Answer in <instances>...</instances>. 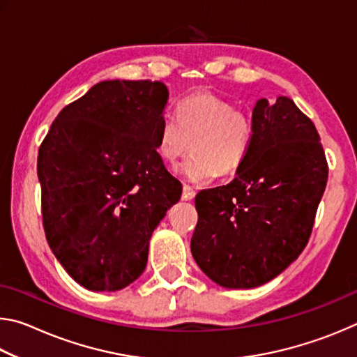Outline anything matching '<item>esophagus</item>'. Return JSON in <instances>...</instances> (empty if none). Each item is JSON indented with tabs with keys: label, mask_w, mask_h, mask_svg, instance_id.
<instances>
[{
	"label": "esophagus",
	"mask_w": 357,
	"mask_h": 357,
	"mask_svg": "<svg viewBox=\"0 0 357 357\" xmlns=\"http://www.w3.org/2000/svg\"><path fill=\"white\" fill-rule=\"evenodd\" d=\"M193 197H195V190H193L190 185L184 184V187H183V200H192Z\"/></svg>",
	"instance_id": "obj_1"
}]
</instances>
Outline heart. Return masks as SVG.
Returning a JSON list of instances; mask_svg holds the SVG:
<instances>
[{
    "instance_id": "heart-1",
    "label": "heart",
    "mask_w": 357,
    "mask_h": 357,
    "mask_svg": "<svg viewBox=\"0 0 357 357\" xmlns=\"http://www.w3.org/2000/svg\"><path fill=\"white\" fill-rule=\"evenodd\" d=\"M255 126L249 112L214 93H193L176 107V118L165 116L157 128V153L176 162L193 146V155L179 168L190 183L203 184L236 173L249 155ZM194 143L192 144L191 142Z\"/></svg>"
}]
</instances>
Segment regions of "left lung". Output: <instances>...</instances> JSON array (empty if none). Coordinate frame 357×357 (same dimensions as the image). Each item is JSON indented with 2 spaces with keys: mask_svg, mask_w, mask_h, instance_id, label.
Instances as JSON below:
<instances>
[{
  "mask_svg": "<svg viewBox=\"0 0 357 357\" xmlns=\"http://www.w3.org/2000/svg\"><path fill=\"white\" fill-rule=\"evenodd\" d=\"M252 118L255 137L236 176L195 197L192 255L225 288L268 283L301 255L328 183L315 124L291 99H259Z\"/></svg>",
  "mask_w": 357,
  "mask_h": 357,
  "instance_id": "left-lung-1",
  "label": "left lung"
}]
</instances>
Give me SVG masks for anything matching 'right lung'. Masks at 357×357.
<instances>
[{"label":"right lung","mask_w":357,"mask_h":357,"mask_svg":"<svg viewBox=\"0 0 357 357\" xmlns=\"http://www.w3.org/2000/svg\"><path fill=\"white\" fill-rule=\"evenodd\" d=\"M167 100L162 82H100L59 112L39 148L47 243L91 291L143 274L151 234L183 193L157 153Z\"/></svg>","instance_id":"add662e5"}]
</instances>
